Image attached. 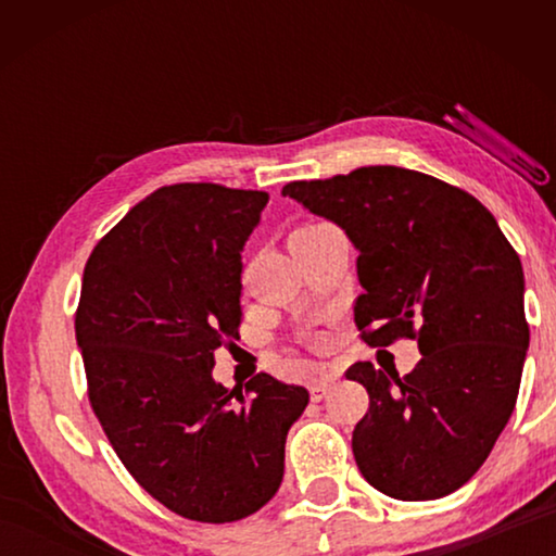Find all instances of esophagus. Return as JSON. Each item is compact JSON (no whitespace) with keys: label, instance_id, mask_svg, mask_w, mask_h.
I'll use <instances>...</instances> for the list:
<instances>
[{"label":"esophagus","instance_id":"obj_1","mask_svg":"<svg viewBox=\"0 0 556 556\" xmlns=\"http://www.w3.org/2000/svg\"><path fill=\"white\" fill-rule=\"evenodd\" d=\"M333 384H336V375H331V372H326V375H321V378L312 380V384H308V390H312V400L321 402L326 394L331 392Z\"/></svg>","mask_w":556,"mask_h":556}]
</instances>
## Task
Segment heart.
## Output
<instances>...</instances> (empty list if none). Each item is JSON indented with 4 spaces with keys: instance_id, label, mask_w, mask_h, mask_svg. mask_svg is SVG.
Segmentation results:
<instances>
[{
    "instance_id": "b5f03b06",
    "label": "heart",
    "mask_w": 556,
    "mask_h": 556,
    "mask_svg": "<svg viewBox=\"0 0 556 556\" xmlns=\"http://www.w3.org/2000/svg\"><path fill=\"white\" fill-rule=\"evenodd\" d=\"M312 225H318V223H306V225H299L296 230H304V228H312Z\"/></svg>"
}]
</instances>
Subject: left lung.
Wrapping results in <instances>:
<instances>
[{
	"mask_svg": "<svg viewBox=\"0 0 556 556\" xmlns=\"http://www.w3.org/2000/svg\"><path fill=\"white\" fill-rule=\"evenodd\" d=\"M289 199L341 225L357 248L353 321L370 348L417 341L409 375L345 370L370 394L353 429L365 481L397 501H437L483 466L515 409L530 326L520 257L485 205L402 166L291 181Z\"/></svg>",
	"mask_w": 556,
	"mask_h": 556,
	"instance_id": "8db88e82",
	"label": "left lung"
}]
</instances>
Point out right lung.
<instances>
[{
  "mask_svg": "<svg viewBox=\"0 0 556 556\" xmlns=\"http://www.w3.org/2000/svg\"><path fill=\"white\" fill-rule=\"evenodd\" d=\"M265 191L174 184L139 201L83 271L75 341L88 400L131 478L195 522H235L271 501L287 431L308 392L260 372L213 380L240 341L242 248Z\"/></svg>",
  "mask_w": 556,
  "mask_h": 556,
  "instance_id": "add662e5",
  "label": "right lung"
}]
</instances>
